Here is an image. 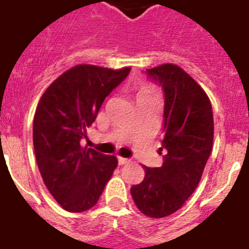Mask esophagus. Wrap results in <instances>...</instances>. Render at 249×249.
<instances>
[{
    "label": "esophagus",
    "mask_w": 249,
    "mask_h": 249,
    "mask_svg": "<svg viewBox=\"0 0 249 249\" xmlns=\"http://www.w3.org/2000/svg\"><path fill=\"white\" fill-rule=\"evenodd\" d=\"M117 160H118V164H120V166H121V164H126L127 163V162H128V158H124V157H121V156H118V157H117Z\"/></svg>",
    "instance_id": "34e87169"
}]
</instances>
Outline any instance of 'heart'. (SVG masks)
Returning <instances> with one entry per match:
<instances>
[{
    "label": "heart",
    "mask_w": 249,
    "mask_h": 249,
    "mask_svg": "<svg viewBox=\"0 0 249 249\" xmlns=\"http://www.w3.org/2000/svg\"><path fill=\"white\" fill-rule=\"evenodd\" d=\"M140 96H156V91L152 89L151 86L143 85L141 86V89H138L137 97H140Z\"/></svg>",
    "instance_id": "heart-1"
}]
</instances>
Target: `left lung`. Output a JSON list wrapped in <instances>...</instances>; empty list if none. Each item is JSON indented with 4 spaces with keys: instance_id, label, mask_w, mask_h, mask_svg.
<instances>
[{
    "instance_id": "left-lung-1",
    "label": "left lung",
    "mask_w": 249,
    "mask_h": 249,
    "mask_svg": "<svg viewBox=\"0 0 249 249\" xmlns=\"http://www.w3.org/2000/svg\"><path fill=\"white\" fill-rule=\"evenodd\" d=\"M146 74L164 94L163 163L144 167L143 181L131 187V195L143 214L162 218L179 210L201 181L212 152L213 113L206 92L181 67L167 63Z\"/></svg>"
}]
</instances>
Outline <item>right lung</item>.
<instances>
[{
    "instance_id": "obj_1",
    "label": "right lung",
    "mask_w": 249,
    "mask_h": 249,
    "mask_svg": "<svg viewBox=\"0 0 249 249\" xmlns=\"http://www.w3.org/2000/svg\"><path fill=\"white\" fill-rule=\"evenodd\" d=\"M131 67L109 70L78 65L42 94L34 118V147L47 190L62 208L80 213L97 203L117 167L114 156L82 147L105 98Z\"/></svg>"
}]
</instances>
